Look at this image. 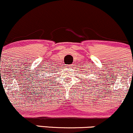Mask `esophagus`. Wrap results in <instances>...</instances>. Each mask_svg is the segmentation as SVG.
Segmentation results:
<instances>
[{
	"label": "esophagus",
	"instance_id": "esophagus-1",
	"mask_svg": "<svg viewBox=\"0 0 133 133\" xmlns=\"http://www.w3.org/2000/svg\"><path fill=\"white\" fill-rule=\"evenodd\" d=\"M65 67H66V68L67 70H68V69H71V67H72V66H71V65H66V66Z\"/></svg>",
	"mask_w": 133,
	"mask_h": 133
}]
</instances>
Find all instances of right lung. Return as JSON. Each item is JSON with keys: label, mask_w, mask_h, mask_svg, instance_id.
<instances>
[{"label": "right lung", "mask_w": 133, "mask_h": 133, "mask_svg": "<svg viewBox=\"0 0 133 133\" xmlns=\"http://www.w3.org/2000/svg\"><path fill=\"white\" fill-rule=\"evenodd\" d=\"M50 71H52L53 70H50ZM51 73H52V72H51ZM49 77H50V76H49ZM41 80H42V79H41ZM44 80H43V81L44 82Z\"/></svg>", "instance_id": "1"}]
</instances>
